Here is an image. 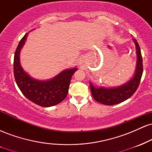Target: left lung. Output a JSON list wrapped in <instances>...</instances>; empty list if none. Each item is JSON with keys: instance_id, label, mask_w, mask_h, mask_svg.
Listing matches in <instances>:
<instances>
[{"instance_id": "8db88e82", "label": "left lung", "mask_w": 152, "mask_h": 152, "mask_svg": "<svg viewBox=\"0 0 152 152\" xmlns=\"http://www.w3.org/2000/svg\"><path fill=\"white\" fill-rule=\"evenodd\" d=\"M133 41L135 43L137 54V64L134 76L125 84L113 88H95L90 83L92 96L96 102L105 105H115L130 98L137 91L143 74V62L140 47L137 40L133 38Z\"/></svg>"}]
</instances>
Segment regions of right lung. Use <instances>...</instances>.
<instances>
[{
  "instance_id": "1",
  "label": "right lung",
  "mask_w": 152,
  "mask_h": 152,
  "mask_svg": "<svg viewBox=\"0 0 152 152\" xmlns=\"http://www.w3.org/2000/svg\"><path fill=\"white\" fill-rule=\"evenodd\" d=\"M28 34L21 38L15 50L13 61L15 80L20 91L28 99L43 107L55 106L66 99L70 81L77 68L64 70L49 81H38L29 76L20 64V50Z\"/></svg>"
}]
</instances>
